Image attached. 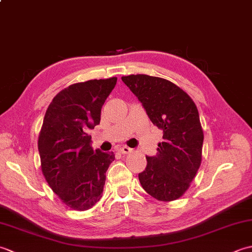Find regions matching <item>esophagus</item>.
Segmentation results:
<instances>
[{
  "label": "esophagus",
  "mask_w": 252,
  "mask_h": 252,
  "mask_svg": "<svg viewBox=\"0 0 252 252\" xmlns=\"http://www.w3.org/2000/svg\"><path fill=\"white\" fill-rule=\"evenodd\" d=\"M120 152H121V154H130L133 152V149L127 147V146H122V147H120Z\"/></svg>",
  "instance_id": "obj_1"
}]
</instances>
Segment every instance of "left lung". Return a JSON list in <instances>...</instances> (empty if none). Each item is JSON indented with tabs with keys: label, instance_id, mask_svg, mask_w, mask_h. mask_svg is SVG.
Masks as SVG:
<instances>
[{
	"label": "left lung",
	"instance_id": "8db88e82",
	"mask_svg": "<svg viewBox=\"0 0 252 252\" xmlns=\"http://www.w3.org/2000/svg\"><path fill=\"white\" fill-rule=\"evenodd\" d=\"M121 79L151 121L163 132L157 155L146 157V169L138 174L141 185L157 200L179 199L189 189L201 164L203 131L194 100L162 78L130 74Z\"/></svg>",
	"mask_w": 252,
	"mask_h": 252
}]
</instances>
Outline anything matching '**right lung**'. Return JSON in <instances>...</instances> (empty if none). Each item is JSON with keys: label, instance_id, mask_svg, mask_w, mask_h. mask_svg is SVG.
Masks as SVG:
<instances>
[{"label": "right lung", "instance_id": "right-lung-1", "mask_svg": "<svg viewBox=\"0 0 252 252\" xmlns=\"http://www.w3.org/2000/svg\"><path fill=\"white\" fill-rule=\"evenodd\" d=\"M116 83L112 77L69 85L45 112L37 141L42 173L73 210H88L100 199L106 171L115 160L114 153L94 151L89 131L99 125L101 107Z\"/></svg>", "mask_w": 252, "mask_h": 252}]
</instances>
